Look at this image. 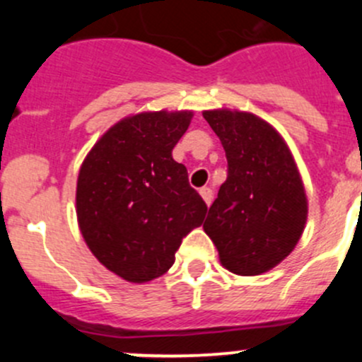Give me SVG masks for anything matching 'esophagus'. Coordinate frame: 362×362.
Here are the masks:
<instances>
[{
	"instance_id": "obj_1",
	"label": "esophagus",
	"mask_w": 362,
	"mask_h": 362,
	"mask_svg": "<svg viewBox=\"0 0 362 362\" xmlns=\"http://www.w3.org/2000/svg\"><path fill=\"white\" fill-rule=\"evenodd\" d=\"M199 194H202V198L204 199V203L210 206V203L214 202V191H211L210 187H202L199 189Z\"/></svg>"
}]
</instances>
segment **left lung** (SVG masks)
I'll use <instances>...</instances> for the list:
<instances>
[{"instance_id":"1","label":"left lung","mask_w":362,"mask_h":362,"mask_svg":"<svg viewBox=\"0 0 362 362\" xmlns=\"http://www.w3.org/2000/svg\"><path fill=\"white\" fill-rule=\"evenodd\" d=\"M222 141L228 178L203 229L224 268L252 276L293 252L306 222V194L280 134L247 112H203Z\"/></svg>"}]
</instances>
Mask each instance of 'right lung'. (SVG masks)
Wrapping results in <instances>:
<instances>
[{"mask_svg":"<svg viewBox=\"0 0 362 362\" xmlns=\"http://www.w3.org/2000/svg\"><path fill=\"white\" fill-rule=\"evenodd\" d=\"M191 117L148 112L120 120L80 168V231L98 261L127 282L164 275L182 240L203 224L206 203L171 158Z\"/></svg>","mask_w":362,"mask_h":362,"instance_id":"right-lung-1","label":"right lung"}]
</instances>
